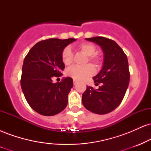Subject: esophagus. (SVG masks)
<instances>
[{
  "instance_id": "34e87169",
  "label": "esophagus",
  "mask_w": 151,
  "mask_h": 151,
  "mask_svg": "<svg viewBox=\"0 0 151 151\" xmlns=\"http://www.w3.org/2000/svg\"><path fill=\"white\" fill-rule=\"evenodd\" d=\"M73 83H74V85H75V84H77V81L75 80V79H74V80H73Z\"/></svg>"
}]
</instances>
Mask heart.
<instances>
[{"mask_svg": "<svg viewBox=\"0 0 151 151\" xmlns=\"http://www.w3.org/2000/svg\"><path fill=\"white\" fill-rule=\"evenodd\" d=\"M77 48L79 52L86 55L85 63H88L89 62L96 68L101 67L103 63V58L99 54L96 53V47L95 45L89 42H82L77 45ZM61 58L62 62L65 65H70L72 63L73 54L69 47H66L62 50ZM93 74L94 68L90 64L83 67L73 66L67 70V74L70 77L73 78L75 80L79 81L84 80L86 78L92 76Z\"/></svg>", "mask_w": 151, "mask_h": 151, "instance_id": "heart-1", "label": "heart"}]
</instances>
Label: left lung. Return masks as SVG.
I'll use <instances>...</instances> for the list:
<instances>
[{"mask_svg": "<svg viewBox=\"0 0 151 151\" xmlns=\"http://www.w3.org/2000/svg\"><path fill=\"white\" fill-rule=\"evenodd\" d=\"M101 46L104 53L103 68L93 77L98 89L86 86L82 94L84 106L92 113L106 114L119 106L130 80L127 56L115 41L104 37L86 38Z\"/></svg>", "mask_w": 151, "mask_h": 151, "instance_id": "obj_1", "label": "left lung"}]
</instances>
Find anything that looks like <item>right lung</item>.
<instances>
[{
	"instance_id": "obj_1",
	"label": "right lung",
	"mask_w": 151,
	"mask_h": 151,
	"mask_svg": "<svg viewBox=\"0 0 151 151\" xmlns=\"http://www.w3.org/2000/svg\"><path fill=\"white\" fill-rule=\"evenodd\" d=\"M75 40L74 38L44 40L36 43L24 59L20 79L22 92L31 108L41 115L55 116L67 106L73 80L67 77L53 83L52 79L62 75L65 65L62 52Z\"/></svg>"
}]
</instances>
